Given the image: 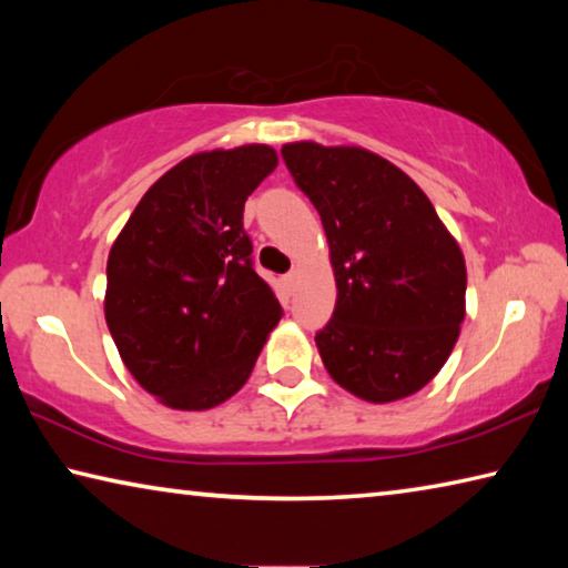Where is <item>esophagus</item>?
<instances>
[{
  "mask_svg": "<svg viewBox=\"0 0 568 568\" xmlns=\"http://www.w3.org/2000/svg\"><path fill=\"white\" fill-rule=\"evenodd\" d=\"M283 283H285L287 287H295V283H297V271H291L287 275H283Z\"/></svg>",
  "mask_w": 568,
  "mask_h": 568,
  "instance_id": "obj_1",
  "label": "esophagus"
}]
</instances>
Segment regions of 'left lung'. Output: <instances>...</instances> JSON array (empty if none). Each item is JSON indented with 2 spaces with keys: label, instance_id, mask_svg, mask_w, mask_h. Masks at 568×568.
Returning a JSON list of instances; mask_svg holds the SVG:
<instances>
[{
  "label": "left lung",
  "instance_id": "8db88e82",
  "mask_svg": "<svg viewBox=\"0 0 568 568\" xmlns=\"http://www.w3.org/2000/svg\"><path fill=\"white\" fill-rule=\"evenodd\" d=\"M281 155L323 220L338 285L315 335L331 378L400 400L444 368L466 315V263L416 182L363 148L291 142Z\"/></svg>",
  "mask_w": 568,
  "mask_h": 568
}]
</instances>
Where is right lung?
<instances>
[{
  "label": "right lung",
  "instance_id": "right-lung-1",
  "mask_svg": "<svg viewBox=\"0 0 568 568\" xmlns=\"http://www.w3.org/2000/svg\"><path fill=\"white\" fill-rule=\"evenodd\" d=\"M275 165L267 145L185 158L142 195L110 250L112 341L134 381L170 408L235 396L281 321L243 227L247 195Z\"/></svg>",
  "mask_w": 568,
  "mask_h": 568
}]
</instances>
